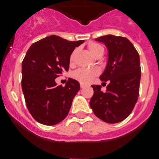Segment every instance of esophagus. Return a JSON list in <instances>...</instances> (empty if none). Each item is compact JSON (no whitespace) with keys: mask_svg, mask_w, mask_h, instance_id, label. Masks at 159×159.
<instances>
[{"mask_svg":"<svg viewBox=\"0 0 159 159\" xmlns=\"http://www.w3.org/2000/svg\"><path fill=\"white\" fill-rule=\"evenodd\" d=\"M80 86H81V88H84L86 86V85L84 83H80Z\"/></svg>","mask_w":159,"mask_h":159,"instance_id":"obj_1","label":"esophagus"}]
</instances>
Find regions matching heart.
Segmentation results:
<instances>
[{
	"instance_id": "heart-1",
	"label": "heart",
	"mask_w": 159,
	"mask_h": 159,
	"mask_svg": "<svg viewBox=\"0 0 159 159\" xmlns=\"http://www.w3.org/2000/svg\"><path fill=\"white\" fill-rule=\"evenodd\" d=\"M88 48H89V50L90 51V52L92 54L97 57L102 56V54L104 52L103 47L99 44V43H90L88 44ZM77 52V50L75 49L70 55L69 61H70L71 64H73V61H74ZM98 73H99V71L97 69H94V68H91V69L80 68V69H77V70L73 72V77L74 79L79 81L80 82H82V83L87 84L90 83L92 80L94 79V77L98 75Z\"/></svg>"
}]
</instances>
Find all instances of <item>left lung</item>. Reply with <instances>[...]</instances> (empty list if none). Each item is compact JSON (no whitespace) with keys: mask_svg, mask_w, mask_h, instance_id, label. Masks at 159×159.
Instances as JSON below:
<instances>
[{"mask_svg":"<svg viewBox=\"0 0 159 159\" xmlns=\"http://www.w3.org/2000/svg\"><path fill=\"white\" fill-rule=\"evenodd\" d=\"M95 40L103 43L108 49L106 69L99 77L102 82H108V85L105 92L101 90V86L92 85L94 94L90 106L100 120L116 124L131 114L139 96V54L125 37L107 34Z\"/></svg>","mask_w":159,"mask_h":159,"instance_id":"1","label":"left lung"}]
</instances>
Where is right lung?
<instances>
[{
	"mask_svg": "<svg viewBox=\"0 0 159 159\" xmlns=\"http://www.w3.org/2000/svg\"><path fill=\"white\" fill-rule=\"evenodd\" d=\"M84 40L69 41L50 35L34 43L22 64V88L28 111L33 118L45 125H54L67 116L79 82L69 78L65 86L55 79L69 71V57Z\"/></svg>",
	"mask_w": 159,
	"mask_h": 159,
	"instance_id": "add662e5",
	"label": "right lung"
}]
</instances>
